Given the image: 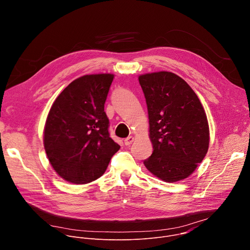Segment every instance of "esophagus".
Segmentation results:
<instances>
[{"mask_svg":"<svg viewBox=\"0 0 250 250\" xmlns=\"http://www.w3.org/2000/svg\"><path fill=\"white\" fill-rule=\"evenodd\" d=\"M133 140H134L133 136H127L126 138H125V146H129V145L132 144Z\"/></svg>","mask_w":250,"mask_h":250,"instance_id":"1","label":"esophagus"}]
</instances>
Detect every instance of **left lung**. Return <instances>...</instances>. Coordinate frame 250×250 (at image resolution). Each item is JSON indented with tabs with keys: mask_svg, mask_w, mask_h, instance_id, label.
Returning a JSON list of instances; mask_svg holds the SVG:
<instances>
[{
	"mask_svg": "<svg viewBox=\"0 0 250 250\" xmlns=\"http://www.w3.org/2000/svg\"><path fill=\"white\" fill-rule=\"evenodd\" d=\"M138 81L146 100L153 146L144 164L162 181L186 179L208 149L209 129L203 105L188 83L172 72L142 74Z\"/></svg>",
	"mask_w": 250,
	"mask_h": 250,
	"instance_id": "obj_1",
	"label": "left lung"
}]
</instances>
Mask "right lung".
<instances>
[{"instance_id":"right-lung-1","label":"right lung","mask_w":250,"mask_h":250,"mask_svg":"<svg viewBox=\"0 0 250 250\" xmlns=\"http://www.w3.org/2000/svg\"><path fill=\"white\" fill-rule=\"evenodd\" d=\"M115 75H84L71 82L52 104L43 145L55 172L73 184L101 177L120 146L110 137L104 108Z\"/></svg>"}]
</instances>
